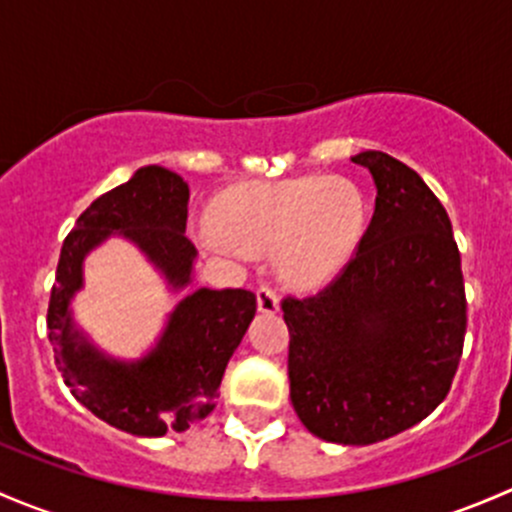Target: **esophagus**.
I'll list each match as a JSON object with an SVG mask.
<instances>
[{
    "mask_svg": "<svg viewBox=\"0 0 512 512\" xmlns=\"http://www.w3.org/2000/svg\"><path fill=\"white\" fill-rule=\"evenodd\" d=\"M256 303H258V310H261V313H266V315L278 313V308H281V305H278L276 291H273L271 286H266V283H261V286H258Z\"/></svg>",
    "mask_w": 512,
    "mask_h": 512,
    "instance_id": "34e87169",
    "label": "esophagus"
}]
</instances>
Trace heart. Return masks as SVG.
<instances>
[{
	"label": "heart",
	"instance_id": "heart-1",
	"mask_svg": "<svg viewBox=\"0 0 512 512\" xmlns=\"http://www.w3.org/2000/svg\"><path fill=\"white\" fill-rule=\"evenodd\" d=\"M214 251L273 258L278 281L315 291L350 263L367 219V202L352 179L303 175L226 189L209 212Z\"/></svg>",
	"mask_w": 512,
	"mask_h": 512
}]
</instances>
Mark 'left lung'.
<instances>
[{
    "label": "left lung",
    "mask_w": 512,
    "mask_h": 512,
    "mask_svg": "<svg viewBox=\"0 0 512 512\" xmlns=\"http://www.w3.org/2000/svg\"><path fill=\"white\" fill-rule=\"evenodd\" d=\"M377 197L357 254L325 291L283 300L291 402L305 429L367 446L426 419L449 394L466 335L451 221L412 167L365 150Z\"/></svg>",
    "instance_id": "obj_1"
}]
</instances>
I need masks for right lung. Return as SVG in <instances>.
<instances>
[{
	"label": "right lung",
	"mask_w": 512,
	"mask_h": 512,
	"mask_svg": "<svg viewBox=\"0 0 512 512\" xmlns=\"http://www.w3.org/2000/svg\"><path fill=\"white\" fill-rule=\"evenodd\" d=\"M189 187L160 165L140 167L81 214L61 246L49 300V342L73 397L133 436L184 431L214 409L221 377L256 315L244 288H197L175 305L155 345L138 360L103 352L73 320L86 256L108 239L130 241L172 291L192 286L197 249L184 236Z\"/></svg>",
	"instance_id": "add662e5"
}]
</instances>
